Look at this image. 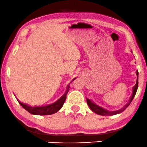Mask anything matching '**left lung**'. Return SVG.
I'll use <instances>...</instances> for the list:
<instances>
[{"mask_svg": "<svg viewBox=\"0 0 147 147\" xmlns=\"http://www.w3.org/2000/svg\"><path fill=\"white\" fill-rule=\"evenodd\" d=\"M136 76H137V79H136V84L133 86V93H132V95L130 97L129 102H128L127 104H126L125 106H124L123 108L119 109L118 111H109L108 110H106V109H103L102 107H100V106H98V105L95 104L93 102H92L90 99L86 98V102H87V104L88 105V107H90V109L93 111L94 113H96L97 115H102V116H111V115H117V114H120L122 112H123L126 109L129 107V105L131 104V102H132V100H133L134 97H135L136 90H137L138 88V73L136 72Z\"/></svg>", "mask_w": 147, "mask_h": 147, "instance_id": "left-lung-1", "label": "left lung"}]
</instances>
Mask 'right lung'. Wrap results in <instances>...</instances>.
<instances>
[{
    "label": "right lung",
    "instance_id": "obj_1",
    "mask_svg": "<svg viewBox=\"0 0 147 147\" xmlns=\"http://www.w3.org/2000/svg\"><path fill=\"white\" fill-rule=\"evenodd\" d=\"M69 88L70 87H68L67 88V90H66L65 93L64 94L59 100L53 103V104L44 105V106L41 107H33L28 106V105H26L25 104H23V103L20 102V101H18V102L20 103V105H21L26 111H27L28 113H30V114L34 115H53L54 113H57L58 111L62 108V107L63 106L64 103H65V101L66 100V98H67V94L69 90Z\"/></svg>",
    "mask_w": 147,
    "mask_h": 147
}]
</instances>
